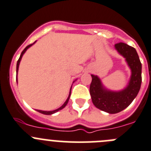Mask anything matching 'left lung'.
Returning <instances> with one entry per match:
<instances>
[{"mask_svg": "<svg viewBox=\"0 0 151 151\" xmlns=\"http://www.w3.org/2000/svg\"><path fill=\"white\" fill-rule=\"evenodd\" d=\"M115 49L126 59L131 69L129 84L124 89L112 91L103 86L98 76L91 74L89 91L93 104L98 109L110 114L118 113L126 109L137 96L142 83V63L134 47L123 42L115 45Z\"/></svg>", "mask_w": 151, "mask_h": 151, "instance_id": "1", "label": "left lung"}]
</instances>
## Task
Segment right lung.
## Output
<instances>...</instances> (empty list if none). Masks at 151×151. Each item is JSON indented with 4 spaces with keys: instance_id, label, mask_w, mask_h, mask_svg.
I'll return each mask as SVG.
<instances>
[{
    "instance_id": "right-lung-1",
    "label": "right lung",
    "mask_w": 151,
    "mask_h": 151,
    "mask_svg": "<svg viewBox=\"0 0 151 151\" xmlns=\"http://www.w3.org/2000/svg\"><path fill=\"white\" fill-rule=\"evenodd\" d=\"M35 42H33V44H30V45H27V47H25L24 49V50H23V51L22 52V53H21V56H20V57H19V59H18V62H17V65H16V76H17V74H18V67H19V63H20V61H21V60H22V56H23V54H24V53H25V51H26V50H27V49L29 48V47H30V46H32V45H33V44L35 43ZM16 81H17V77H16ZM70 96H71V91H70V93H69V95H68V99L66 100V101H65V102L64 103V104H63V105L62 106H60V107L59 108V109H55V110H53V111H42V110H38V109H36V111H38V112H40V113H42V114H44V115H51V114H53V113H55V112H58L59 110H61L62 109H63V108H64L65 106L67 105L68 102V101H69V98H70Z\"/></svg>"
}]
</instances>
